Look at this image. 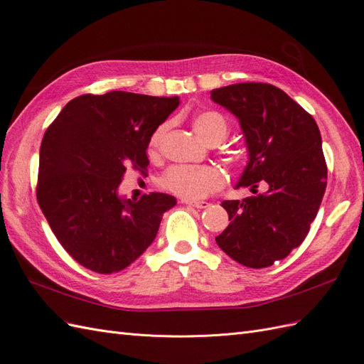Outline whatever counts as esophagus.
<instances>
[{"label":"esophagus","mask_w":364,"mask_h":364,"mask_svg":"<svg viewBox=\"0 0 364 364\" xmlns=\"http://www.w3.org/2000/svg\"><path fill=\"white\" fill-rule=\"evenodd\" d=\"M182 203H185V205H190V206H193V208H197V209H205V208H208V206H209V203H208V202H193V200H182Z\"/></svg>","instance_id":"34e87169"}]
</instances>
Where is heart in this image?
Wrapping results in <instances>:
<instances>
[{"mask_svg": "<svg viewBox=\"0 0 364 364\" xmlns=\"http://www.w3.org/2000/svg\"><path fill=\"white\" fill-rule=\"evenodd\" d=\"M193 127L197 135L206 142L223 141L229 132L228 121L215 111H202L193 118ZM168 123L155 129L150 138V150L156 151L167 134ZM161 185L170 193L185 200H200L203 197L222 188L225 174L215 165H173L161 176Z\"/></svg>", "mask_w": 364, "mask_h": 364, "instance_id": "b5f03b06", "label": "heart"}]
</instances>
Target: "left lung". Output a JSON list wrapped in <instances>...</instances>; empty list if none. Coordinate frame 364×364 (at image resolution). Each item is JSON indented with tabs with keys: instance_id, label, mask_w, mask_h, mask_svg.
Segmentation results:
<instances>
[{
	"instance_id": "obj_1",
	"label": "left lung",
	"mask_w": 364,
	"mask_h": 364,
	"mask_svg": "<svg viewBox=\"0 0 364 364\" xmlns=\"http://www.w3.org/2000/svg\"><path fill=\"white\" fill-rule=\"evenodd\" d=\"M238 119L249 164L237 188L259 183L262 195L225 200L230 223L215 237L225 253L250 269L269 267L299 247L322 203L328 168L314 118L279 87L247 82L211 91Z\"/></svg>"
}]
</instances>
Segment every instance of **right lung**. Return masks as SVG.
<instances>
[{
    "label": "right lung",
    "mask_w": 364,
    "mask_h": 364,
    "mask_svg": "<svg viewBox=\"0 0 364 364\" xmlns=\"http://www.w3.org/2000/svg\"><path fill=\"white\" fill-rule=\"evenodd\" d=\"M178 97L124 91L85 94L67 103L48 126L39 151L36 199L62 247L95 273L124 270L155 240L173 196L121 199L127 168L144 174L155 129Z\"/></svg>",
    "instance_id": "obj_1"
}]
</instances>
